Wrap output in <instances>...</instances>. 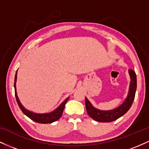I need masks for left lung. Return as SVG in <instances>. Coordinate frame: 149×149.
Wrapping results in <instances>:
<instances>
[{"instance_id":"obj_1","label":"left lung","mask_w":149,"mask_h":149,"mask_svg":"<svg viewBox=\"0 0 149 149\" xmlns=\"http://www.w3.org/2000/svg\"><path fill=\"white\" fill-rule=\"evenodd\" d=\"M129 73L131 78L129 93L126 100L119 107L111 111H101L94 108L88 99L85 98V107L87 113L90 118L98 122H112L118 119L128 111L134 100L136 90V73L132 69L129 70Z\"/></svg>"}]
</instances>
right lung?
<instances>
[{
    "instance_id": "obj_1",
    "label": "right lung",
    "mask_w": 149,
    "mask_h": 149,
    "mask_svg": "<svg viewBox=\"0 0 149 149\" xmlns=\"http://www.w3.org/2000/svg\"><path fill=\"white\" fill-rule=\"evenodd\" d=\"M17 73L15 74V83H14V87H15V97H16V100L17 102L19 107L20 109L22 110V111L24 113V114H25L26 116H28L30 119H31L32 120L35 121V122L38 123H52L54 122V121L57 120L61 118V115H62L63 111H64V109L65 107V104H66L69 98L66 99L64 102L61 103V104L57 108V109L54 111L49 113H42V114H38V113H35L31 112L29 111L26 110L23 106L22 105L21 102L19 100V98L17 95V91H16V81H17Z\"/></svg>"
}]
</instances>
